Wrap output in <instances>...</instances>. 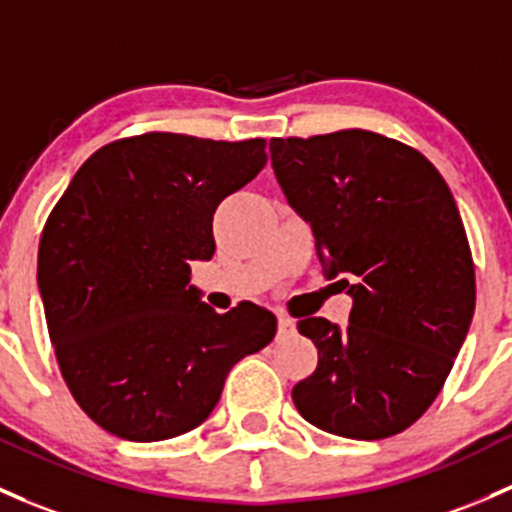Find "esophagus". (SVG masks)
<instances>
[{"label":"esophagus","mask_w":512,"mask_h":512,"mask_svg":"<svg viewBox=\"0 0 512 512\" xmlns=\"http://www.w3.org/2000/svg\"><path fill=\"white\" fill-rule=\"evenodd\" d=\"M294 328H297V324H294V319H289V316H279V333H294Z\"/></svg>","instance_id":"1"}]
</instances>
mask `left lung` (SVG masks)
Listing matches in <instances>:
<instances>
[{
  "instance_id": "obj_1",
  "label": "left lung",
  "mask_w": 512,
  "mask_h": 512,
  "mask_svg": "<svg viewBox=\"0 0 512 512\" xmlns=\"http://www.w3.org/2000/svg\"><path fill=\"white\" fill-rule=\"evenodd\" d=\"M272 169L353 299L348 326L301 319L319 365L294 385L306 422L346 439L405 432L439 395L476 306L449 186L417 149L365 129L272 139Z\"/></svg>"
}]
</instances>
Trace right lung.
<instances>
[{
	"instance_id": "add662e5",
	"label": "right lung",
	"mask_w": 512,
	"mask_h": 512,
	"mask_svg": "<svg viewBox=\"0 0 512 512\" xmlns=\"http://www.w3.org/2000/svg\"><path fill=\"white\" fill-rule=\"evenodd\" d=\"M265 164V139H117L80 166L48 215V336L75 402L105 432H191L218 405L230 368L277 333L272 311L242 301L218 314L191 284V262L215 252V208Z\"/></svg>"
}]
</instances>
